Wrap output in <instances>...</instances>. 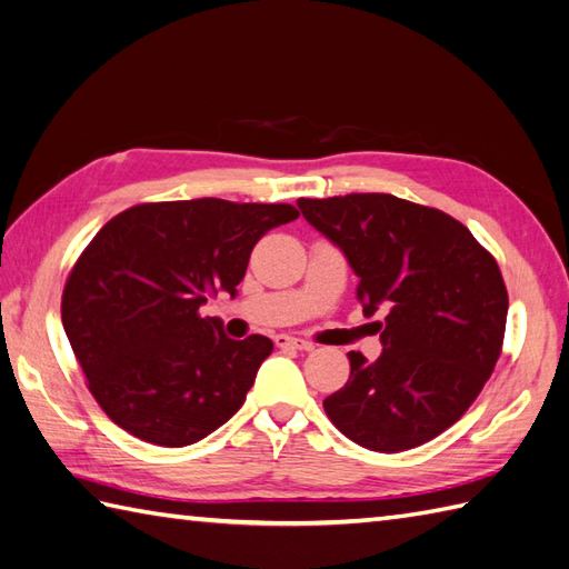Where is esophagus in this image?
Instances as JSON below:
<instances>
[{"label":"esophagus","instance_id":"esophagus-1","mask_svg":"<svg viewBox=\"0 0 569 569\" xmlns=\"http://www.w3.org/2000/svg\"><path fill=\"white\" fill-rule=\"evenodd\" d=\"M274 345L277 348H289V350H311V342H303L292 336H277Z\"/></svg>","mask_w":569,"mask_h":569}]
</instances>
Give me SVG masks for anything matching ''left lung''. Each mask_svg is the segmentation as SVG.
Listing matches in <instances>:
<instances>
[{
  "mask_svg": "<svg viewBox=\"0 0 569 569\" xmlns=\"http://www.w3.org/2000/svg\"><path fill=\"white\" fill-rule=\"evenodd\" d=\"M309 224L359 277L365 316L386 311L383 352H350V379L323 400L355 445L396 453L445 432L482 391L500 359L507 287L497 260L461 221L383 192L301 198Z\"/></svg>",
  "mask_w": 569,
  "mask_h": 569,
  "instance_id": "obj_1",
  "label": "left lung"
}]
</instances>
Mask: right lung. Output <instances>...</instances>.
<instances>
[{"label":"right lung","mask_w":569,"mask_h":569,"mask_svg":"<svg viewBox=\"0 0 569 569\" xmlns=\"http://www.w3.org/2000/svg\"><path fill=\"white\" fill-rule=\"evenodd\" d=\"M292 204L147 202L96 233L67 277L62 326L96 403L124 432L188 447L237 412L272 340H231L207 297H237L258 239Z\"/></svg>","instance_id":"obj_1"}]
</instances>
